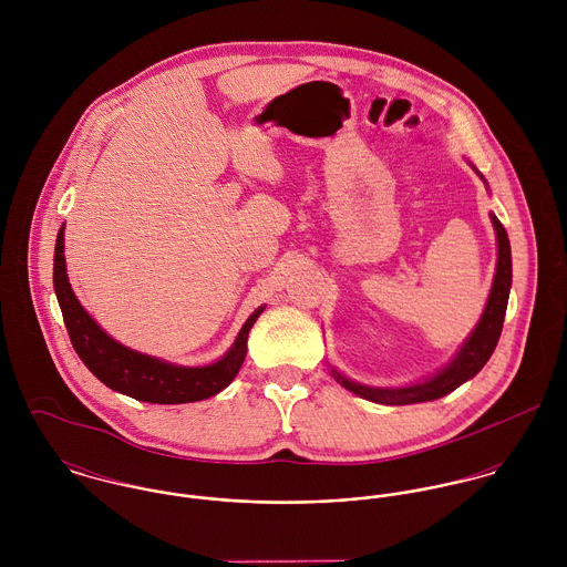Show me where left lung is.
<instances>
[{
  "mask_svg": "<svg viewBox=\"0 0 567 567\" xmlns=\"http://www.w3.org/2000/svg\"><path fill=\"white\" fill-rule=\"evenodd\" d=\"M491 223H493V229L497 236V266H495L493 286H491L488 301H486L481 321L470 333V338L463 342V347L456 351L454 360L445 369H441L436 375H432L430 380L412 384V386H402V389H378V386L358 384V382H351L344 375H340L336 369H331V375L340 386H344L353 395H360L375 404H419V402H432V400H439V398L452 393L454 389H458L461 384L472 380L485 367L486 360L495 351V344L502 333L511 281H513L511 244H508L506 229L493 214H491Z\"/></svg>",
  "mask_w": 567,
  "mask_h": 567,
  "instance_id": "8db88e82",
  "label": "left lung"
}]
</instances>
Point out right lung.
<instances>
[{
    "mask_svg": "<svg viewBox=\"0 0 567 567\" xmlns=\"http://www.w3.org/2000/svg\"><path fill=\"white\" fill-rule=\"evenodd\" d=\"M65 227L56 236L54 292L63 312L70 340L84 367L109 389L148 404H189L227 389L246 358L248 331L266 306L257 308L243 324L231 349L207 367H178L159 358L133 351L113 340L95 323L76 299L65 268Z\"/></svg>",
    "mask_w": 567,
    "mask_h": 567,
    "instance_id": "right-lung-1",
    "label": "right lung"
}]
</instances>
